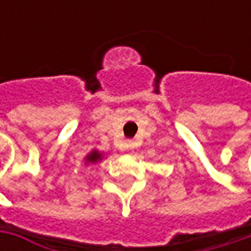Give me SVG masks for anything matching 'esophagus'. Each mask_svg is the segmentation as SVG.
<instances>
[{"instance_id":"1","label":"esophagus","mask_w":251,"mask_h":251,"mask_svg":"<svg viewBox=\"0 0 251 251\" xmlns=\"http://www.w3.org/2000/svg\"><path fill=\"white\" fill-rule=\"evenodd\" d=\"M135 147V142L134 141H128L127 142V148H134Z\"/></svg>"}]
</instances>
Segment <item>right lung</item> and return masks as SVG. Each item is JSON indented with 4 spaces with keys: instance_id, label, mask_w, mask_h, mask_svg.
<instances>
[{
    "instance_id": "obj_1",
    "label": "right lung",
    "mask_w": 251,
    "mask_h": 251,
    "mask_svg": "<svg viewBox=\"0 0 251 251\" xmlns=\"http://www.w3.org/2000/svg\"><path fill=\"white\" fill-rule=\"evenodd\" d=\"M100 159H101V155L99 153V152H98V151H93L91 155L86 158V160H88V162H93V163H95V162H98V160H100Z\"/></svg>"
}]
</instances>
